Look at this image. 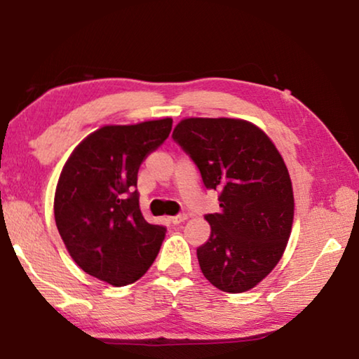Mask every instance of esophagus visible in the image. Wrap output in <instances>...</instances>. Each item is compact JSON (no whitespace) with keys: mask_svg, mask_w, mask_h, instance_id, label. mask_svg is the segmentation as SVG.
I'll return each instance as SVG.
<instances>
[{"mask_svg":"<svg viewBox=\"0 0 359 359\" xmlns=\"http://www.w3.org/2000/svg\"><path fill=\"white\" fill-rule=\"evenodd\" d=\"M186 219H188V214H184V212L183 214H176V215H173V217H170V222L178 225L181 222H184Z\"/></svg>","mask_w":359,"mask_h":359,"instance_id":"esophagus-1","label":"esophagus"}]
</instances>
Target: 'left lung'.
<instances>
[{"label": "left lung", "instance_id": "1", "mask_svg": "<svg viewBox=\"0 0 359 359\" xmlns=\"http://www.w3.org/2000/svg\"><path fill=\"white\" fill-rule=\"evenodd\" d=\"M173 140L198 166L219 212L205 214L210 237L198 248L201 271L224 292H243L281 259L294 217L292 184L268 135L240 119L181 121Z\"/></svg>", "mask_w": 359, "mask_h": 359}]
</instances>
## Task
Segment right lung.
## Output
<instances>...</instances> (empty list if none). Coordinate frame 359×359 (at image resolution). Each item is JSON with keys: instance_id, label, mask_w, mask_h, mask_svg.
Wrapping results in <instances>:
<instances>
[{"instance_id": "1", "label": "right lung", "mask_w": 359, "mask_h": 359, "mask_svg": "<svg viewBox=\"0 0 359 359\" xmlns=\"http://www.w3.org/2000/svg\"><path fill=\"white\" fill-rule=\"evenodd\" d=\"M173 119L106 126L88 135L63 166L53 214L58 233L83 271L112 286L149 271L165 227L140 212V165L168 139Z\"/></svg>"}]
</instances>
